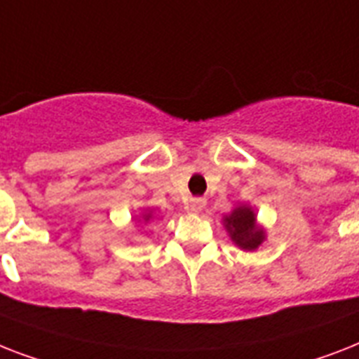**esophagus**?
I'll use <instances>...</instances> for the list:
<instances>
[{
    "instance_id": "obj_1",
    "label": "esophagus",
    "mask_w": 359,
    "mask_h": 359,
    "mask_svg": "<svg viewBox=\"0 0 359 359\" xmlns=\"http://www.w3.org/2000/svg\"><path fill=\"white\" fill-rule=\"evenodd\" d=\"M203 205H205V200H203V198H193V200H191V211H194V213H196V211H202Z\"/></svg>"
}]
</instances>
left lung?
<instances>
[{"label": "left lung", "mask_w": 359, "mask_h": 359, "mask_svg": "<svg viewBox=\"0 0 359 359\" xmlns=\"http://www.w3.org/2000/svg\"><path fill=\"white\" fill-rule=\"evenodd\" d=\"M224 228L241 250H256L265 241V229L257 226L256 213L250 205H237L224 217Z\"/></svg>", "instance_id": "1"}]
</instances>
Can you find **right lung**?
<instances>
[{"instance_id":"1","label":"right lung","mask_w":359,"mask_h":359,"mask_svg":"<svg viewBox=\"0 0 359 359\" xmlns=\"http://www.w3.org/2000/svg\"><path fill=\"white\" fill-rule=\"evenodd\" d=\"M150 217H151V213H146V215H142V219H144V222H148V220H150Z\"/></svg>"}]
</instances>
